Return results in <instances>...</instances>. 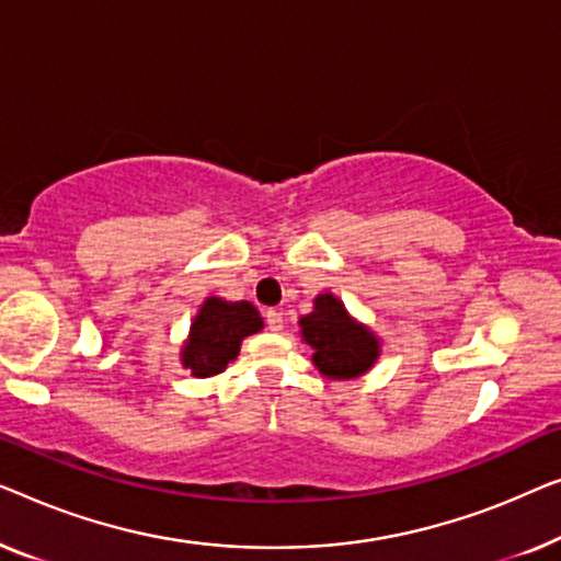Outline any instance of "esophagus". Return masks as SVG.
Instances as JSON below:
<instances>
[{"label": "esophagus", "instance_id": "1", "mask_svg": "<svg viewBox=\"0 0 561 561\" xmlns=\"http://www.w3.org/2000/svg\"><path fill=\"white\" fill-rule=\"evenodd\" d=\"M266 328L272 330V333H279V330L284 328V320H282V312L279 310H266Z\"/></svg>", "mask_w": 561, "mask_h": 561}]
</instances>
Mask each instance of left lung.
Here are the masks:
<instances>
[{"label":"left lung","instance_id":"obj_1","mask_svg":"<svg viewBox=\"0 0 561 561\" xmlns=\"http://www.w3.org/2000/svg\"><path fill=\"white\" fill-rule=\"evenodd\" d=\"M302 341L312 348V363L322 376L351 381L366 374L381 356V343L366 325L353 320L335 295H318L310 314L299 318Z\"/></svg>","mask_w":561,"mask_h":561}]
</instances>
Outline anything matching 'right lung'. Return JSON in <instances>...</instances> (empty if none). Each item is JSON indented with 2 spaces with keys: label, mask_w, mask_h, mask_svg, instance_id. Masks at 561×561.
Segmentation results:
<instances>
[{
  "label": "right lung",
  "mask_w": 561,
  "mask_h": 561,
  "mask_svg": "<svg viewBox=\"0 0 561 561\" xmlns=\"http://www.w3.org/2000/svg\"><path fill=\"white\" fill-rule=\"evenodd\" d=\"M262 328V314L247 299L226 302L220 297H208L195 314L180 360L195 378L216 376L239 356L243 337L259 333Z\"/></svg>",
  "instance_id": "1"
}]
</instances>
